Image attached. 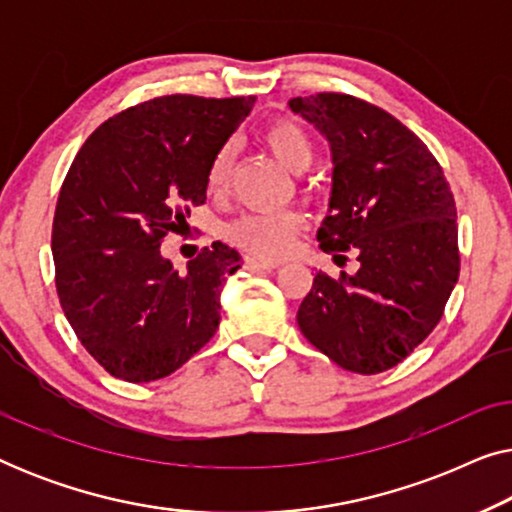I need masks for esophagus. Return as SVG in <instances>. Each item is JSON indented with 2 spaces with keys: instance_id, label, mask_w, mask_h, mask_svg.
<instances>
[{
  "instance_id": "34e87169",
  "label": "esophagus",
  "mask_w": 512,
  "mask_h": 512,
  "mask_svg": "<svg viewBox=\"0 0 512 512\" xmlns=\"http://www.w3.org/2000/svg\"><path fill=\"white\" fill-rule=\"evenodd\" d=\"M244 268L247 270H275L279 268L277 261H268V258H256V256H249L247 261H244Z\"/></svg>"
}]
</instances>
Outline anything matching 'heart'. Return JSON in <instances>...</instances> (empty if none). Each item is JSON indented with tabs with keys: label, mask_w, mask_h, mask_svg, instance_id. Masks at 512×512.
<instances>
[{
	"label": "heart",
	"mask_w": 512,
	"mask_h": 512,
	"mask_svg": "<svg viewBox=\"0 0 512 512\" xmlns=\"http://www.w3.org/2000/svg\"><path fill=\"white\" fill-rule=\"evenodd\" d=\"M263 144L272 156L293 174H303L314 160V144L303 125L291 118H277L263 128ZM233 170V146L223 144L207 167L209 191H221ZM305 228L298 212L279 214H242L226 226V237L237 247L265 258H279L291 249L293 240Z\"/></svg>",
	"instance_id": "b5f03b06"
}]
</instances>
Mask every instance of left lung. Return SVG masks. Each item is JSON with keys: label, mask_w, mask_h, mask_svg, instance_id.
Segmentation results:
<instances>
[{"label": "left lung", "mask_w": 512, "mask_h": 512, "mask_svg": "<svg viewBox=\"0 0 512 512\" xmlns=\"http://www.w3.org/2000/svg\"><path fill=\"white\" fill-rule=\"evenodd\" d=\"M289 107L331 144L321 249H354L361 263L356 275H314L300 333L340 368L384 373L436 328L459 279L450 184L422 139L375 104L319 93Z\"/></svg>", "instance_id": "obj_1"}]
</instances>
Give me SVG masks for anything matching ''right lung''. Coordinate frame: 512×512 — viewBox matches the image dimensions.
Segmentation results:
<instances>
[{
	"mask_svg": "<svg viewBox=\"0 0 512 512\" xmlns=\"http://www.w3.org/2000/svg\"><path fill=\"white\" fill-rule=\"evenodd\" d=\"M256 97L165 95L104 121L86 139L53 216L55 289L69 326L109 375L153 382L214 338L221 286L242 268L223 242L186 272L160 242L207 200V167Z\"/></svg>",
	"mask_w": 512,
	"mask_h": 512,
	"instance_id": "right-lung-1",
	"label": "right lung"
}]
</instances>
